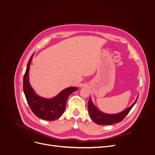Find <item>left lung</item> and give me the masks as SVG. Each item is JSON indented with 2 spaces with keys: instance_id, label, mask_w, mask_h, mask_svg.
<instances>
[{
  "instance_id": "8db88e82",
  "label": "left lung",
  "mask_w": 155,
  "mask_h": 155,
  "mask_svg": "<svg viewBox=\"0 0 155 155\" xmlns=\"http://www.w3.org/2000/svg\"><path fill=\"white\" fill-rule=\"evenodd\" d=\"M139 95L137 96L136 101L133 103V104L127 108L124 111L120 112V113L115 114H105L99 111L93 104V103L91 99L89 100L88 101V111L89 113V116L91 119L97 124L102 125H110L116 123H118L123 120V119L126 117V116L130 111L131 108L135 105L138 98Z\"/></svg>"
}]
</instances>
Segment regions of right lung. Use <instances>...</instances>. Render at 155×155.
Instances as JSON below:
<instances>
[{
	"instance_id": "1",
	"label": "right lung",
	"mask_w": 155,
	"mask_h": 155,
	"mask_svg": "<svg viewBox=\"0 0 155 155\" xmlns=\"http://www.w3.org/2000/svg\"><path fill=\"white\" fill-rule=\"evenodd\" d=\"M34 54L31 56L23 79V89L28 104L38 117L45 120H54L60 118L63 114L69 96L78 87H70L63 90L58 95L51 99L42 98L36 95L31 87L28 80L30 65Z\"/></svg>"
}]
</instances>
